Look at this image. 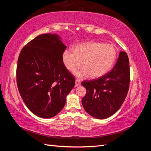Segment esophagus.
<instances>
[{
  "label": "esophagus",
  "instance_id": "1",
  "mask_svg": "<svg viewBox=\"0 0 151 151\" xmlns=\"http://www.w3.org/2000/svg\"><path fill=\"white\" fill-rule=\"evenodd\" d=\"M76 86H79L81 85V82L80 80L79 79H76Z\"/></svg>",
  "mask_w": 151,
  "mask_h": 151
}]
</instances>
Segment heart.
<instances>
[{
    "label": "heart",
    "mask_w": 151,
    "mask_h": 151,
    "mask_svg": "<svg viewBox=\"0 0 151 151\" xmlns=\"http://www.w3.org/2000/svg\"><path fill=\"white\" fill-rule=\"evenodd\" d=\"M117 57V50L112 44L92 42L76 45L73 50L66 49L62 53L63 65L70 72L75 71L82 62L83 67L75 72L80 79L91 76L101 77L111 69Z\"/></svg>",
    "instance_id": "obj_1"
}]
</instances>
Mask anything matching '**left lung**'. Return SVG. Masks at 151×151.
Instances as JSON below:
<instances>
[{"label": "left lung", "instance_id": "8db88e82", "mask_svg": "<svg viewBox=\"0 0 151 151\" xmlns=\"http://www.w3.org/2000/svg\"><path fill=\"white\" fill-rule=\"evenodd\" d=\"M129 60L125 52H120L116 64L106 74L91 81H84L87 93L82 104L91 116L105 119L121 107L127 97L130 83Z\"/></svg>", "mask_w": 151, "mask_h": 151}]
</instances>
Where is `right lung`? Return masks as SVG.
<instances>
[{
    "label": "right lung",
    "mask_w": 151,
    "mask_h": 151,
    "mask_svg": "<svg viewBox=\"0 0 151 151\" xmlns=\"http://www.w3.org/2000/svg\"><path fill=\"white\" fill-rule=\"evenodd\" d=\"M57 34L40 35L22 49L17 61V84L26 106L43 118L63 109L75 78L62 60L66 48Z\"/></svg>",
    "instance_id": "1"
}]
</instances>
